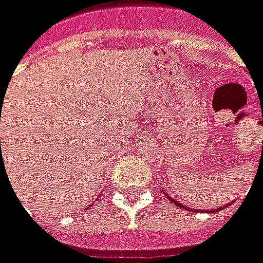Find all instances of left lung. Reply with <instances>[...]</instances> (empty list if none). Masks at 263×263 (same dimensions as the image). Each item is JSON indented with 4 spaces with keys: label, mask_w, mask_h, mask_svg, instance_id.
I'll return each instance as SVG.
<instances>
[{
    "label": "left lung",
    "mask_w": 263,
    "mask_h": 263,
    "mask_svg": "<svg viewBox=\"0 0 263 263\" xmlns=\"http://www.w3.org/2000/svg\"><path fill=\"white\" fill-rule=\"evenodd\" d=\"M167 199H169L171 202H174V205H177V206H179V208H185V210H189V211H190V210H193V208H187V206H184L182 203H178V202H177L175 199H172L171 196H167ZM220 210H221V208H220ZM195 211H197V210H195ZM211 213H214V211H211Z\"/></svg>",
    "instance_id": "1"
}]
</instances>
